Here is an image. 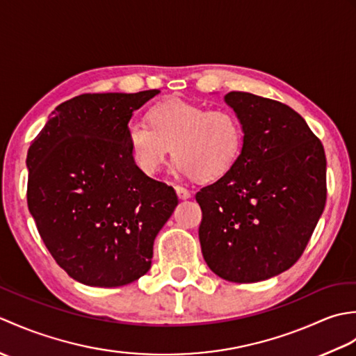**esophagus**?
<instances>
[{"instance_id":"esophagus-1","label":"esophagus","mask_w":356,"mask_h":356,"mask_svg":"<svg viewBox=\"0 0 356 356\" xmlns=\"http://www.w3.org/2000/svg\"><path fill=\"white\" fill-rule=\"evenodd\" d=\"M176 193L179 195V199H182V200H186V199L191 197V193L184 186H176Z\"/></svg>"}]
</instances>
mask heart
<instances>
[{"instance_id":"1","label":"heart","mask_w":356,"mask_h":356,"mask_svg":"<svg viewBox=\"0 0 356 356\" xmlns=\"http://www.w3.org/2000/svg\"><path fill=\"white\" fill-rule=\"evenodd\" d=\"M145 120L127 124V143L138 168L156 172L170 151L174 168L202 182L226 176L241 156L245 131L236 113L180 99L154 105Z\"/></svg>"}]
</instances>
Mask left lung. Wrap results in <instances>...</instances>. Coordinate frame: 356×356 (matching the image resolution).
<instances>
[{"label":"left lung","instance_id":"obj_1","mask_svg":"<svg viewBox=\"0 0 356 356\" xmlns=\"http://www.w3.org/2000/svg\"><path fill=\"white\" fill-rule=\"evenodd\" d=\"M225 102L245 131L236 166L195 194L199 238L209 269L255 283L289 269L326 205V154L306 120L286 104L231 92Z\"/></svg>","mask_w":356,"mask_h":356}]
</instances>
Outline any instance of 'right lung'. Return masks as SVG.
Listing matches in <instances>:
<instances>
[{"mask_svg":"<svg viewBox=\"0 0 356 356\" xmlns=\"http://www.w3.org/2000/svg\"><path fill=\"white\" fill-rule=\"evenodd\" d=\"M161 92L81 95L58 105L27 153V205L53 259L76 282L118 287L151 268L177 207L134 163L127 124Z\"/></svg>","mask_w":356,"mask_h":356,"instance_id":"right-lung-1","label":"right lung"}]
</instances>
